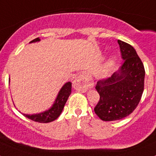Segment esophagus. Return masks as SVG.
I'll list each match as a JSON object with an SVG mask.
<instances>
[{
	"label": "esophagus",
	"instance_id": "1",
	"mask_svg": "<svg viewBox=\"0 0 156 156\" xmlns=\"http://www.w3.org/2000/svg\"><path fill=\"white\" fill-rule=\"evenodd\" d=\"M94 87L91 78L86 73L80 74L73 81V87L75 90L81 92H86L88 89Z\"/></svg>",
	"mask_w": 156,
	"mask_h": 156
}]
</instances>
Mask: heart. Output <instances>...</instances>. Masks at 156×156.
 I'll list each match as a JSON object with an SVG mask.
<instances>
[{
    "instance_id": "heart-1",
    "label": "heart",
    "mask_w": 156,
    "mask_h": 156,
    "mask_svg": "<svg viewBox=\"0 0 156 156\" xmlns=\"http://www.w3.org/2000/svg\"><path fill=\"white\" fill-rule=\"evenodd\" d=\"M116 57L115 56H112L111 58H109L108 60V63L106 65V67L105 69V71H104V76H107L108 74L111 73L112 69L114 68V66L115 65V62H116Z\"/></svg>"
}]
</instances>
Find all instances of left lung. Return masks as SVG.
<instances>
[{
  "instance_id": "1",
  "label": "left lung",
  "mask_w": 156,
  "mask_h": 156,
  "mask_svg": "<svg viewBox=\"0 0 156 156\" xmlns=\"http://www.w3.org/2000/svg\"><path fill=\"white\" fill-rule=\"evenodd\" d=\"M123 64L111 77L98 81L100 95L95 106L96 115L103 121L123 119L137 108L144 91V65L134 48L118 40Z\"/></svg>"
}]
</instances>
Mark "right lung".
<instances>
[{
	"mask_svg": "<svg viewBox=\"0 0 156 156\" xmlns=\"http://www.w3.org/2000/svg\"><path fill=\"white\" fill-rule=\"evenodd\" d=\"M39 37H37L36 39L33 40L30 43H35L40 41ZM72 91V83L67 82L61 88V90H59L58 94L57 95L55 101L52 106L49 109L46 111L41 112V113L33 114V115H28V114H23L28 119H31L33 121L38 122H50L52 121L55 120L60 115V114L62 112L63 108L66 101L68 100V98L69 97L70 94Z\"/></svg>",
	"mask_w": 156,
	"mask_h": 156,
	"instance_id": "obj_1",
	"label": "right lung"
}]
</instances>
